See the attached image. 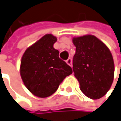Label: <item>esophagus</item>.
Here are the masks:
<instances>
[{
	"label": "esophagus",
	"instance_id": "1",
	"mask_svg": "<svg viewBox=\"0 0 121 121\" xmlns=\"http://www.w3.org/2000/svg\"><path fill=\"white\" fill-rule=\"evenodd\" d=\"M66 62L67 65H69V66H72V59L71 58H68L67 60H66Z\"/></svg>",
	"mask_w": 121,
	"mask_h": 121
}]
</instances>
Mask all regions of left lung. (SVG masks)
Instances as JSON below:
<instances>
[{
  "mask_svg": "<svg viewBox=\"0 0 121 121\" xmlns=\"http://www.w3.org/2000/svg\"><path fill=\"white\" fill-rule=\"evenodd\" d=\"M76 47L73 69L81 91L93 99L104 96L114 78V62L109 48L94 35L74 38Z\"/></svg>",
  "mask_w": 121,
  "mask_h": 121,
  "instance_id": "obj_1",
  "label": "left lung"
}]
</instances>
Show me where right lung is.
I'll use <instances>...</instances> for the list:
<instances>
[{"mask_svg":"<svg viewBox=\"0 0 121 121\" xmlns=\"http://www.w3.org/2000/svg\"><path fill=\"white\" fill-rule=\"evenodd\" d=\"M56 38L48 34L29 47L24 53L20 75L27 89L35 96L44 98L52 95L73 69L59 57L54 48Z\"/></svg>","mask_w":121,"mask_h":121,"instance_id":"add662e5","label":"right lung"}]
</instances>
